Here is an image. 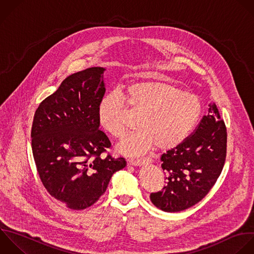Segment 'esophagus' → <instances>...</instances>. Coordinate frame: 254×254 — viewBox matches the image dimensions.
I'll use <instances>...</instances> for the list:
<instances>
[{
	"instance_id": "esophagus-1",
	"label": "esophagus",
	"mask_w": 254,
	"mask_h": 254,
	"mask_svg": "<svg viewBox=\"0 0 254 254\" xmlns=\"http://www.w3.org/2000/svg\"><path fill=\"white\" fill-rule=\"evenodd\" d=\"M150 162H151V160L149 158H142V159H138V160H131L129 163L132 166H135V167L139 166L140 167V166H143V165L148 164Z\"/></svg>"
}]
</instances>
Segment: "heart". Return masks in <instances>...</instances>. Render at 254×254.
Listing matches in <instances>:
<instances>
[{"label": "heart", "mask_w": 254, "mask_h": 254, "mask_svg": "<svg viewBox=\"0 0 254 254\" xmlns=\"http://www.w3.org/2000/svg\"><path fill=\"white\" fill-rule=\"evenodd\" d=\"M127 105L141 113L140 130L128 134L117 145L119 153L140 156L152 150L176 148L189 136L201 113L198 98L177 85L163 80H141L130 83L121 93L104 96L97 108L100 127L120 137L125 132L123 117Z\"/></svg>", "instance_id": "1"}]
</instances>
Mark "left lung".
Returning <instances> with one entry per match:
<instances>
[{"mask_svg":"<svg viewBox=\"0 0 254 254\" xmlns=\"http://www.w3.org/2000/svg\"><path fill=\"white\" fill-rule=\"evenodd\" d=\"M226 128L214 103L208 104L194 130L182 144L161 156L167 185L150 194L167 212L185 210L201 200L219 177L226 157Z\"/></svg>","mask_w":254,"mask_h":254,"instance_id":"obj_1","label":"left lung"}]
</instances>
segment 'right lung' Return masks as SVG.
Wrapping results in <instances>:
<instances>
[{
    "mask_svg": "<svg viewBox=\"0 0 254 254\" xmlns=\"http://www.w3.org/2000/svg\"><path fill=\"white\" fill-rule=\"evenodd\" d=\"M104 71L91 67L69 75L34 117L32 148L40 178L50 194L71 209L92 205L126 166L123 158L101 156L111 146L97 119Z\"/></svg>",
    "mask_w": 254,
    "mask_h": 254,
    "instance_id": "right-lung-1",
    "label": "right lung"
}]
</instances>
